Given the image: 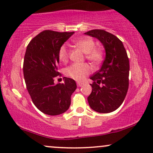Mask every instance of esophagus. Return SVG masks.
<instances>
[{"label": "esophagus", "mask_w": 153, "mask_h": 153, "mask_svg": "<svg viewBox=\"0 0 153 153\" xmlns=\"http://www.w3.org/2000/svg\"><path fill=\"white\" fill-rule=\"evenodd\" d=\"M77 85H78V87H81V86L82 85H83V83H82V82H77Z\"/></svg>", "instance_id": "obj_1"}]
</instances>
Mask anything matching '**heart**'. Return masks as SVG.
I'll return each instance as SVG.
<instances>
[{"instance_id":"heart-1","label":"heart","mask_w":153,"mask_h":153,"mask_svg":"<svg viewBox=\"0 0 153 153\" xmlns=\"http://www.w3.org/2000/svg\"><path fill=\"white\" fill-rule=\"evenodd\" d=\"M74 44L82 52L85 53V58L93 65H97L103 58V53L100 48L95 47L94 40L91 38H82L75 40ZM70 51L68 45L63 44L58 51V59L60 62H66L68 60ZM92 70L88 63H73L65 70L66 76L69 77L77 81H82L88 75L91 74Z\"/></svg>"}]
</instances>
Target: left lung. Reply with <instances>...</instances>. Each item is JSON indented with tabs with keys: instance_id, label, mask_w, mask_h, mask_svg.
I'll list each match as a JSON object with an SVG mask.
<instances>
[{
	"instance_id": "obj_1",
	"label": "left lung",
	"mask_w": 153,
	"mask_h": 153,
	"mask_svg": "<svg viewBox=\"0 0 153 153\" xmlns=\"http://www.w3.org/2000/svg\"><path fill=\"white\" fill-rule=\"evenodd\" d=\"M102 43L106 56L100 69L91 77L92 92L88 97L89 105L95 111L108 113L123 103L129 86L130 64L128 54L120 40L104 30L95 29L85 33Z\"/></svg>"
}]
</instances>
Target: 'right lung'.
Segmentation results:
<instances>
[{
    "instance_id": "right-lung-1",
    "label": "right lung",
    "mask_w": 153,
    "mask_h": 153,
    "mask_svg": "<svg viewBox=\"0 0 153 153\" xmlns=\"http://www.w3.org/2000/svg\"><path fill=\"white\" fill-rule=\"evenodd\" d=\"M75 32L45 30L27 45L23 61V75L33 102L40 111L49 115L62 114L69 108L71 97L77 88L73 79L64 78L55 84L58 72V51Z\"/></svg>"
}]
</instances>
